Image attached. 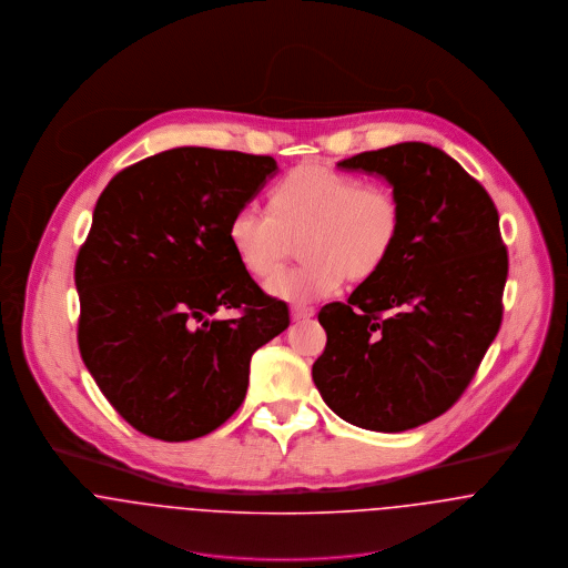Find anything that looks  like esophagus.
<instances>
[{
  "mask_svg": "<svg viewBox=\"0 0 568 568\" xmlns=\"http://www.w3.org/2000/svg\"><path fill=\"white\" fill-rule=\"evenodd\" d=\"M315 310L314 307H310V305H294L292 307V320L294 322H303V320H310V317H314Z\"/></svg>",
  "mask_w": 568,
  "mask_h": 568,
  "instance_id": "esophagus-1",
  "label": "esophagus"
}]
</instances>
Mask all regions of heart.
Wrapping results in <instances>:
<instances>
[{"label": "heart", "mask_w": 568, "mask_h": 568, "mask_svg": "<svg viewBox=\"0 0 568 568\" xmlns=\"http://www.w3.org/2000/svg\"><path fill=\"white\" fill-rule=\"evenodd\" d=\"M405 211L385 183L305 163L270 191V211L242 209L229 242L254 278L272 276L301 242L298 267L267 283L272 296L307 305L333 296L348 278L373 281L396 253Z\"/></svg>", "instance_id": "obj_1"}]
</instances>
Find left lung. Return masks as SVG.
<instances>
[{
	"label": "left lung",
	"mask_w": 568,
	"mask_h": 568,
	"mask_svg": "<svg viewBox=\"0 0 568 568\" xmlns=\"http://www.w3.org/2000/svg\"><path fill=\"white\" fill-rule=\"evenodd\" d=\"M381 174L405 211L400 244L373 281L317 320L315 385L346 423L398 434L450 409L504 320L507 248L479 181L438 148L407 141L337 163Z\"/></svg>",
	"instance_id": "obj_1"
}]
</instances>
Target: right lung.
I'll return each mask as SVG.
<instances>
[{"instance_id":"obj_1","label":"right lung","mask_w":568,"mask_h":568,"mask_svg":"<svg viewBox=\"0 0 568 568\" xmlns=\"http://www.w3.org/2000/svg\"><path fill=\"white\" fill-rule=\"evenodd\" d=\"M272 156L174 148L111 179L75 256L78 348L118 414L195 440L244 403L254 351L290 326L240 263L229 224L276 172ZM239 315L224 321L215 313Z\"/></svg>"}]
</instances>
